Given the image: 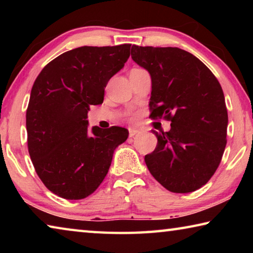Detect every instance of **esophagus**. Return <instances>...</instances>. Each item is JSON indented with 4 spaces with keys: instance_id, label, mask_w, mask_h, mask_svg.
Masks as SVG:
<instances>
[{
    "instance_id": "34e87169",
    "label": "esophagus",
    "mask_w": 253,
    "mask_h": 253,
    "mask_svg": "<svg viewBox=\"0 0 253 253\" xmlns=\"http://www.w3.org/2000/svg\"><path fill=\"white\" fill-rule=\"evenodd\" d=\"M137 134H139L138 129H135V128H129V137H134Z\"/></svg>"
}]
</instances>
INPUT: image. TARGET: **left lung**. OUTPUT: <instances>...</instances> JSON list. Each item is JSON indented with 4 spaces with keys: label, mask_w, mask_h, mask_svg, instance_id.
Returning <instances> with one entry per match:
<instances>
[{
    "label": "left lung",
    "mask_w": 253,
    "mask_h": 253,
    "mask_svg": "<svg viewBox=\"0 0 253 253\" xmlns=\"http://www.w3.org/2000/svg\"><path fill=\"white\" fill-rule=\"evenodd\" d=\"M131 59L152 79V118L170 121L157 132V146L145 155L157 182L174 193H190L208 183L226 145L228 110L221 84L190 52L172 48L131 46Z\"/></svg>",
    "instance_id": "obj_1"
}]
</instances>
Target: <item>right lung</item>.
Returning a JSON list of instances; mask_svg holds the SVG:
<instances>
[{"label": "right lung", "instance_id": "obj_1", "mask_svg": "<svg viewBox=\"0 0 253 253\" xmlns=\"http://www.w3.org/2000/svg\"><path fill=\"white\" fill-rule=\"evenodd\" d=\"M130 44L80 46L49 62L34 81L27 109L28 148L38 176L67 200L92 194L106 177L126 128L88 130L90 105L104 101L109 79L129 58Z\"/></svg>", "mask_w": 253, "mask_h": 253}]
</instances>
